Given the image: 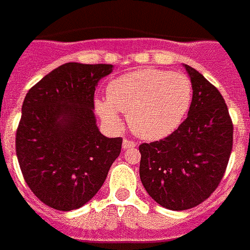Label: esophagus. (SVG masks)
<instances>
[{"instance_id":"obj_1","label":"esophagus","mask_w":250,"mask_h":250,"mask_svg":"<svg viewBox=\"0 0 250 250\" xmlns=\"http://www.w3.org/2000/svg\"><path fill=\"white\" fill-rule=\"evenodd\" d=\"M134 146H137V143H134L132 140L124 139V141H122V148L124 149H129V148H134Z\"/></svg>"}]
</instances>
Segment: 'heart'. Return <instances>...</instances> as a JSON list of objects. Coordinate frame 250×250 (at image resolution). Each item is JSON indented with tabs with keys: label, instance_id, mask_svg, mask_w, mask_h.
I'll return each instance as SVG.
<instances>
[{
	"label": "heart",
	"instance_id": "1",
	"mask_svg": "<svg viewBox=\"0 0 250 250\" xmlns=\"http://www.w3.org/2000/svg\"><path fill=\"white\" fill-rule=\"evenodd\" d=\"M107 100L95 101V110L113 128L121 125L118 111L128 116L136 136L155 141L173 133L190 110L191 81L180 72L140 68L111 81Z\"/></svg>",
	"mask_w": 250,
	"mask_h": 250
}]
</instances>
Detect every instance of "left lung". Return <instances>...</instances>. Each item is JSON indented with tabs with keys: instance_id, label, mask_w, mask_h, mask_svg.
<instances>
[{
	"instance_id": "left-lung-1",
	"label": "left lung",
	"mask_w": 250,
	"mask_h": 250,
	"mask_svg": "<svg viewBox=\"0 0 250 250\" xmlns=\"http://www.w3.org/2000/svg\"><path fill=\"white\" fill-rule=\"evenodd\" d=\"M185 67L192 84L188 116L166 139L139 146L144 188L160 206L176 211L213 194L233 148V122L224 97L201 72Z\"/></svg>"
}]
</instances>
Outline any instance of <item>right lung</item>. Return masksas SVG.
I'll return each instance as SVG.
<instances>
[{"mask_svg": "<svg viewBox=\"0 0 250 250\" xmlns=\"http://www.w3.org/2000/svg\"><path fill=\"white\" fill-rule=\"evenodd\" d=\"M111 64L65 63L26 93L16 133V153L32 192L47 206L82 207L105 182L122 139L101 133L94 93Z\"/></svg>", "mask_w": 250, "mask_h": 250, "instance_id": "add662e5", "label": "right lung"}]
</instances>
